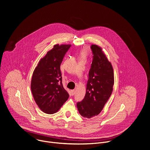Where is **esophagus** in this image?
Here are the masks:
<instances>
[{"mask_svg":"<svg viewBox=\"0 0 150 150\" xmlns=\"http://www.w3.org/2000/svg\"><path fill=\"white\" fill-rule=\"evenodd\" d=\"M71 93H72V96L75 95V90H71Z\"/></svg>","mask_w":150,"mask_h":150,"instance_id":"obj_1","label":"esophagus"}]
</instances>
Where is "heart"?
Masks as SVG:
<instances>
[{"instance_id": "b5f03b06", "label": "heart", "mask_w": 150, "mask_h": 150, "mask_svg": "<svg viewBox=\"0 0 150 150\" xmlns=\"http://www.w3.org/2000/svg\"><path fill=\"white\" fill-rule=\"evenodd\" d=\"M87 52L86 50H84V51H83V52H82V54H81V55H82V56H83V57H85V56L87 55Z\"/></svg>"}]
</instances>
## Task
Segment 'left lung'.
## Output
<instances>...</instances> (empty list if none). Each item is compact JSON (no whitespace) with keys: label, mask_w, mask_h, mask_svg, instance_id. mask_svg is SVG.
Returning a JSON list of instances; mask_svg holds the SVG:
<instances>
[{"label":"left lung","mask_w":150,"mask_h":150,"mask_svg":"<svg viewBox=\"0 0 150 150\" xmlns=\"http://www.w3.org/2000/svg\"><path fill=\"white\" fill-rule=\"evenodd\" d=\"M93 60L86 85V93L81 102L77 103L79 114L90 119L97 116L110 97L114 84V72L111 63L102 48L93 45L91 47Z\"/></svg>","instance_id":"8db88e82"}]
</instances>
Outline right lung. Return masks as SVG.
I'll return each instance as SVG.
<instances>
[{
  "label": "right lung",
  "mask_w": 150,
  "mask_h": 150,
  "mask_svg": "<svg viewBox=\"0 0 150 150\" xmlns=\"http://www.w3.org/2000/svg\"><path fill=\"white\" fill-rule=\"evenodd\" d=\"M71 46L54 45L40 59L33 72L31 92L39 109L45 113L57 112L69 97L63 87L60 66Z\"/></svg>",
  "instance_id": "add662e5"
}]
</instances>
